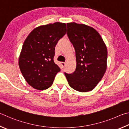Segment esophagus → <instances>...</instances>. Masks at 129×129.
Here are the masks:
<instances>
[{
	"instance_id": "1",
	"label": "esophagus",
	"mask_w": 129,
	"mask_h": 129,
	"mask_svg": "<svg viewBox=\"0 0 129 129\" xmlns=\"http://www.w3.org/2000/svg\"><path fill=\"white\" fill-rule=\"evenodd\" d=\"M65 65H66V63L61 62V66H62V68H64V67H65Z\"/></svg>"
}]
</instances>
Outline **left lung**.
Segmentation results:
<instances>
[{"label":"left lung","mask_w":129,"mask_h":129,"mask_svg":"<svg viewBox=\"0 0 129 129\" xmlns=\"http://www.w3.org/2000/svg\"><path fill=\"white\" fill-rule=\"evenodd\" d=\"M67 36L75 50L76 66L73 73H64L74 89L86 92L94 88L107 67L108 51L100 34L87 25L67 23Z\"/></svg>","instance_id":"1"}]
</instances>
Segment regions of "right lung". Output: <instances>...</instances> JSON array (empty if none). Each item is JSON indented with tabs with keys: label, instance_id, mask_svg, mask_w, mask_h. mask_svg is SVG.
<instances>
[{
	"label": "right lung",
	"instance_id": "obj_1",
	"mask_svg": "<svg viewBox=\"0 0 129 129\" xmlns=\"http://www.w3.org/2000/svg\"><path fill=\"white\" fill-rule=\"evenodd\" d=\"M66 33V24L56 22L35 28L25 40L19 65L26 82L34 88L45 90L53 84L60 71L53 60L55 47Z\"/></svg>",
	"mask_w": 129,
	"mask_h": 129
}]
</instances>
